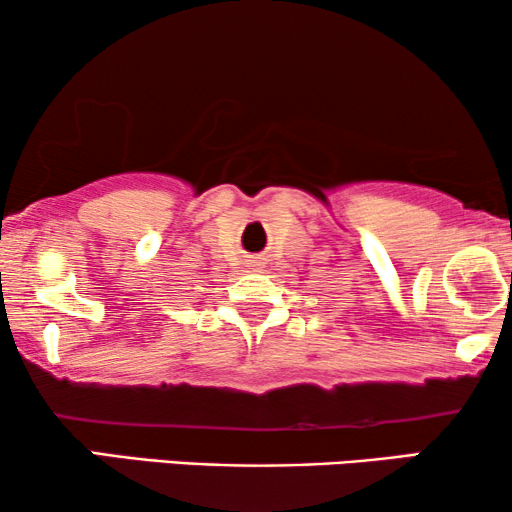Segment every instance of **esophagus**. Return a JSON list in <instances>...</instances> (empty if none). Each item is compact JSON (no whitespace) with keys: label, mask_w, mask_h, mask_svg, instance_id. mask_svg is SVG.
Masks as SVG:
<instances>
[{"label":"esophagus","mask_w":512,"mask_h":512,"mask_svg":"<svg viewBox=\"0 0 512 512\" xmlns=\"http://www.w3.org/2000/svg\"><path fill=\"white\" fill-rule=\"evenodd\" d=\"M258 265H261V263H251V265H249V268H258Z\"/></svg>","instance_id":"obj_1"}]
</instances>
